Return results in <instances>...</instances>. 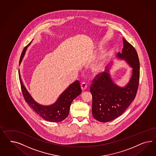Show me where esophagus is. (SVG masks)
Listing matches in <instances>:
<instances>
[{
	"mask_svg": "<svg viewBox=\"0 0 156 156\" xmlns=\"http://www.w3.org/2000/svg\"><path fill=\"white\" fill-rule=\"evenodd\" d=\"M86 88H87V83H85V82L82 83V84H81V89H82V90L83 91V90H85Z\"/></svg>",
	"mask_w": 156,
	"mask_h": 156,
	"instance_id": "34e87169",
	"label": "esophagus"
}]
</instances>
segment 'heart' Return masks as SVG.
<instances>
[{"mask_svg": "<svg viewBox=\"0 0 156 156\" xmlns=\"http://www.w3.org/2000/svg\"><path fill=\"white\" fill-rule=\"evenodd\" d=\"M104 62L102 59H98L95 62L94 65L93 66V69L95 72H99L102 70L104 66Z\"/></svg>", "mask_w": 156, "mask_h": 156, "instance_id": "b5f03b06", "label": "heart"}]
</instances>
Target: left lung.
Returning <instances> with one entry per match:
<instances>
[{
    "label": "left lung",
    "mask_w": 156,
    "mask_h": 156,
    "mask_svg": "<svg viewBox=\"0 0 156 156\" xmlns=\"http://www.w3.org/2000/svg\"><path fill=\"white\" fill-rule=\"evenodd\" d=\"M123 48L117 58L124 60L132 68V76L123 87L114 82L109 69L95 76L90 86L92 95L93 117L102 122H107L117 118L128 108L137 94L140 80V61L136 49L123 38ZM112 65L113 63H111Z\"/></svg>",
    "instance_id": "1"
}]
</instances>
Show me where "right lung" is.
Instances as JSON below:
<instances>
[{"label": "right lung", "mask_w": 156, "mask_h": 156, "mask_svg": "<svg viewBox=\"0 0 156 156\" xmlns=\"http://www.w3.org/2000/svg\"><path fill=\"white\" fill-rule=\"evenodd\" d=\"M31 42L32 41L24 48L20 58L19 65L23 60L27 47ZM19 77L22 93L26 102L37 113L47 121L59 122L64 120L69 114L70 108L73 101L81 93L80 82L76 80L69 85L66 90L59 95L55 103L48 106L42 105L37 103L26 89L21 79L19 70Z\"/></svg>", "instance_id": "obj_1"}]
</instances>
